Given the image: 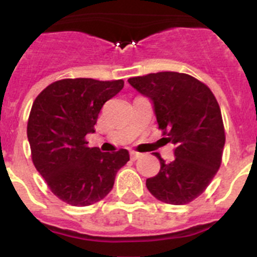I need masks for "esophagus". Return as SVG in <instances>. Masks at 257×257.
<instances>
[{
	"instance_id": "34e87169",
	"label": "esophagus",
	"mask_w": 257,
	"mask_h": 257,
	"mask_svg": "<svg viewBox=\"0 0 257 257\" xmlns=\"http://www.w3.org/2000/svg\"><path fill=\"white\" fill-rule=\"evenodd\" d=\"M130 156H131V160L135 161V160H138V158H139L140 156H142V153H139V152L133 151V152H131V153H130Z\"/></svg>"
}]
</instances>
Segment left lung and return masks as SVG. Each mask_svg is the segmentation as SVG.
<instances>
[{
    "label": "left lung",
    "instance_id": "1",
    "mask_svg": "<svg viewBox=\"0 0 257 257\" xmlns=\"http://www.w3.org/2000/svg\"><path fill=\"white\" fill-rule=\"evenodd\" d=\"M128 83L153 103L158 127L175 145V158L147 179L158 201L187 205L205 192L221 163L225 133L216 99L205 83L185 73L160 72Z\"/></svg>",
    "mask_w": 257,
    "mask_h": 257
}]
</instances>
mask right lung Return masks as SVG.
Masks as SVG:
<instances>
[{"label": "right lung", "mask_w": 257, "mask_h": 257, "mask_svg": "<svg viewBox=\"0 0 257 257\" xmlns=\"http://www.w3.org/2000/svg\"><path fill=\"white\" fill-rule=\"evenodd\" d=\"M122 79H60L47 86L32 105L27 127L32 161L51 192L83 207L108 194L115 174L130 161L127 149L109 153L88 148L101 106L123 87Z\"/></svg>", "instance_id": "obj_1"}]
</instances>
